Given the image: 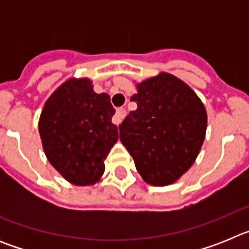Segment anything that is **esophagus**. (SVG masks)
Instances as JSON below:
<instances>
[{
  "instance_id": "1",
  "label": "esophagus",
  "mask_w": 249,
  "mask_h": 249,
  "mask_svg": "<svg viewBox=\"0 0 249 249\" xmlns=\"http://www.w3.org/2000/svg\"><path fill=\"white\" fill-rule=\"evenodd\" d=\"M124 116H126V109L118 108L117 111H116V114L113 116V118H112V122H113L116 126H118V124L122 122L123 118H124Z\"/></svg>"
}]
</instances>
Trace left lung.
<instances>
[{
	"instance_id": "8db88e82",
	"label": "left lung",
	"mask_w": 249,
	"mask_h": 249,
	"mask_svg": "<svg viewBox=\"0 0 249 249\" xmlns=\"http://www.w3.org/2000/svg\"><path fill=\"white\" fill-rule=\"evenodd\" d=\"M137 109L120 124V140L143 181L175 183L195 163L206 137L207 111L190 86L167 72L136 85Z\"/></svg>"
}]
</instances>
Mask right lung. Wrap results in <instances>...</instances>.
Returning <instances> with one entry per match:
<instances>
[{
	"label": "right lung",
	"mask_w": 249,
	"mask_h": 249,
	"mask_svg": "<svg viewBox=\"0 0 249 249\" xmlns=\"http://www.w3.org/2000/svg\"><path fill=\"white\" fill-rule=\"evenodd\" d=\"M114 108L107 93H96L89 78H68L46 101L38 121L45 155L70 183L92 186L118 140Z\"/></svg>",
	"instance_id": "obj_1"
}]
</instances>
